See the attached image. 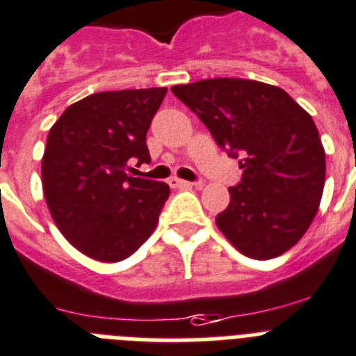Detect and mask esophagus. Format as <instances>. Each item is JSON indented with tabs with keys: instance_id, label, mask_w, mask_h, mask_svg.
Here are the masks:
<instances>
[{
	"instance_id": "1",
	"label": "esophagus",
	"mask_w": 356,
	"mask_h": 356,
	"mask_svg": "<svg viewBox=\"0 0 356 356\" xmlns=\"http://www.w3.org/2000/svg\"><path fill=\"white\" fill-rule=\"evenodd\" d=\"M170 186H173V188H193V186H197V183H190V181H183V179H172V181H170Z\"/></svg>"
}]
</instances>
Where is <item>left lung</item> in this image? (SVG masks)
Masks as SVG:
<instances>
[{"label": "left lung", "instance_id": "1", "mask_svg": "<svg viewBox=\"0 0 356 356\" xmlns=\"http://www.w3.org/2000/svg\"><path fill=\"white\" fill-rule=\"evenodd\" d=\"M220 148L243 155V179L215 224L243 255L268 261L302 238L325 181V152L312 115L282 88L235 77L172 86Z\"/></svg>", "mask_w": 356, "mask_h": 356}]
</instances>
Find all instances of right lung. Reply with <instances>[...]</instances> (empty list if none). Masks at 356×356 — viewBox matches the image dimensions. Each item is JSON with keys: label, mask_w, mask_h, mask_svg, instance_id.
Instances as JSON below:
<instances>
[{"label": "right lung", "mask_w": 356, "mask_h": 356, "mask_svg": "<svg viewBox=\"0 0 356 356\" xmlns=\"http://www.w3.org/2000/svg\"><path fill=\"white\" fill-rule=\"evenodd\" d=\"M166 90L92 94L50 128L41 161L44 201L63 237L94 261H124L159 222L170 186L127 170L128 161H150L146 132Z\"/></svg>", "instance_id": "right-lung-1"}]
</instances>
